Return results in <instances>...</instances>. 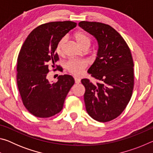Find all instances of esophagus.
Returning a JSON list of instances; mask_svg holds the SVG:
<instances>
[{
    "mask_svg": "<svg viewBox=\"0 0 153 153\" xmlns=\"http://www.w3.org/2000/svg\"><path fill=\"white\" fill-rule=\"evenodd\" d=\"M74 79H75V82L76 83V84H79L81 82V80L79 78V77H74Z\"/></svg>",
    "mask_w": 153,
    "mask_h": 153,
    "instance_id": "obj_1",
    "label": "esophagus"
}]
</instances>
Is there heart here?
I'll use <instances>...</instances> for the list:
<instances>
[{"label":"heart","instance_id":"b5f03b06","mask_svg":"<svg viewBox=\"0 0 153 153\" xmlns=\"http://www.w3.org/2000/svg\"><path fill=\"white\" fill-rule=\"evenodd\" d=\"M74 38L78 45L82 48L86 45H90V39L87 35L83 32H76L74 35ZM65 38H62L59 41L56 46V52L58 55H61L63 53V47L65 43ZM88 64L86 61L78 60V59H71L65 64L67 70L75 76H80L84 73Z\"/></svg>","mask_w":153,"mask_h":153}]
</instances>
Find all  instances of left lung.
Here are the masks:
<instances>
[{"label": "left lung", "mask_w": 153, "mask_h": 153, "mask_svg": "<svg viewBox=\"0 0 153 153\" xmlns=\"http://www.w3.org/2000/svg\"><path fill=\"white\" fill-rule=\"evenodd\" d=\"M79 26L98 42L97 56L88 73L98 80L82 79L84 102L92 119L107 122L117 117L130 100L134 88V62L131 51L114 28L99 22H80Z\"/></svg>", "instance_id": "left-lung-1"}]
</instances>
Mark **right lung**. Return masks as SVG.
Listing matches in <instances>:
<instances>
[{
  "label": "right lung",
  "instance_id": "add662e5",
  "mask_svg": "<svg viewBox=\"0 0 153 153\" xmlns=\"http://www.w3.org/2000/svg\"><path fill=\"white\" fill-rule=\"evenodd\" d=\"M76 25L70 21L40 25L32 31L22 46L17 58V86L25 107L36 117L47 118L60 112L74 84L69 75L59 76L55 83H51L46 76L48 64L54 67L59 60L55 52L58 42ZM56 67L61 70L60 66Z\"/></svg>",
  "mask_w": 153,
  "mask_h": 153
}]
</instances>
